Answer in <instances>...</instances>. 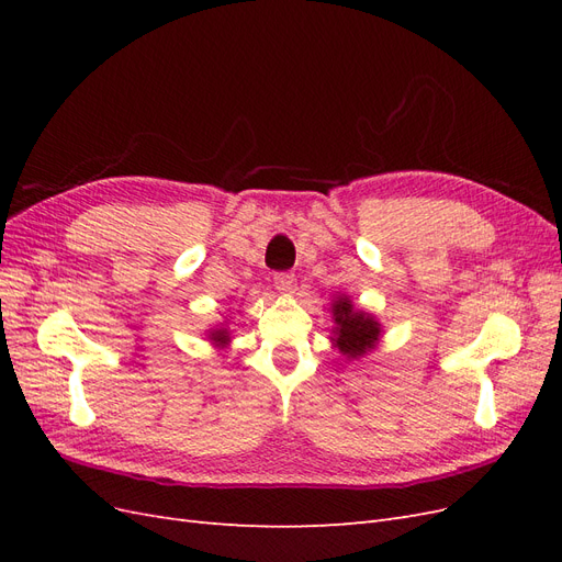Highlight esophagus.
<instances>
[{
    "mask_svg": "<svg viewBox=\"0 0 562 562\" xmlns=\"http://www.w3.org/2000/svg\"><path fill=\"white\" fill-rule=\"evenodd\" d=\"M274 285H277L279 293L291 295L295 291L297 279H295V274H288V271H281V274H274Z\"/></svg>",
    "mask_w": 562,
    "mask_h": 562,
    "instance_id": "34e87169",
    "label": "esophagus"
}]
</instances>
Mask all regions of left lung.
Here are the masks:
<instances>
[{
    "mask_svg": "<svg viewBox=\"0 0 562 562\" xmlns=\"http://www.w3.org/2000/svg\"><path fill=\"white\" fill-rule=\"evenodd\" d=\"M333 347L339 349V353L347 359H361L363 353L375 349L382 335L380 321H375L372 314H366L363 310H356L353 302L347 295H339L333 300Z\"/></svg>",
    "mask_w": 562,
    "mask_h": 562,
    "instance_id": "8db88e82",
    "label": "left lung"
}]
</instances>
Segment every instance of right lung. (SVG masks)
Returning <instances> with one entry per match:
<instances>
[{
	"instance_id": "add662e5",
	"label": "right lung",
	"mask_w": 562,
	"mask_h": 562,
	"mask_svg": "<svg viewBox=\"0 0 562 562\" xmlns=\"http://www.w3.org/2000/svg\"><path fill=\"white\" fill-rule=\"evenodd\" d=\"M211 342L215 345V347H227L229 345V330L223 326V328H215V330H211Z\"/></svg>"
}]
</instances>
